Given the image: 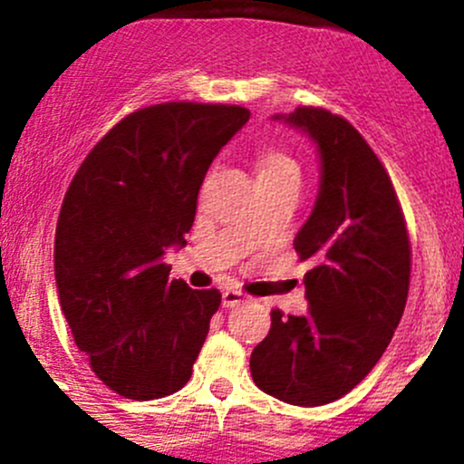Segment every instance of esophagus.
Returning <instances> with one entry per match:
<instances>
[{
	"label": "esophagus",
	"mask_w": 464,
	"mask_h": 464,
	"mask_svg": "<svg viewBox=\"0 0 464 464\" xmlns=\"http://www.w3.org/2000/svg\"><path fill=\"white\" fill-rule=\"evenodd\" d=\"M248 301V296L239 290H225L222 292V305L225 307H236L239 303Z\"/></svg>",
	"instance_id": "34e87169"
}]
</instances>
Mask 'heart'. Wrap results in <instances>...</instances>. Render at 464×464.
<instances>
[{
	"label": "heart",
	"instance_id": "heart-1",
	"mask_svg": "<svg viewBox=\"0 0 464 464\" xmlns=\"http://www.w3.org/2000/svg\"><path fill=\"white\" fill-rule=\"evenodd\" d=\"M259 177H299V165L285 152L270 150L259 159Z\"/></svg>",
	"mask_w": 464,
	"mask_h": 464
}]
</instances>
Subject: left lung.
I'll return each mask as SVG.
<instances>
[{
  "instance_id": "left-lung-1",
  "label": "left lung",
  "mask_w": 464,
  "mask_h": 464,
  "mask_svg": "<svg viewBox=\"0 0 464 464\" xmlns=\"http://www.w3.org/2000/svg\"><path fill=\"white\" fill-rule=\"evenodd\" d=\"M301 130L321 163L310 218L295 237L305 273V316L273 310L250 353L257 388L292 406L344 397L382 358L408 299L410 242L384 165L343 117L314 106L276 113Z\"/></svg>"
}]
</instances>
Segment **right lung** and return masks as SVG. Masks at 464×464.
I'll list each match as a JSON object with an SVG mask.
<instances>
[{"label": "right lung", "instance_id": "1", "mask_svg": "<svg viewBox=\"0 0 464 464\" xmlns=\"http://www.w3.org/2000/svg\"><path fill=\"white\" fill-rule=\"evenodd\" d=\"M242 106L168 102L135 111L89 152L56 225L58 301L95 375L148 401L189 382L220 307L218 290L168 281L207 169L248 121Z\"/></svg>", "mask_w": 464, "mask_h": 464}]
</instances>
